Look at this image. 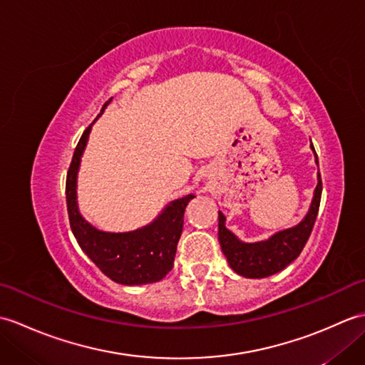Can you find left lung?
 <instances>
[{"mask_svg": "<svg viewBox=\"0 0 365 365\" xmlns=\"http://www.w3.org/2000/svg\"><path fill=\"white\" fill-rule=\"evenodd\" d=\"M312 150L315 152L314 145L311 144ZM315 163L319 165V158L315 153ZM320 199H322V177L319 173V185L314 191V199L311 208H309L307 215L304 216L299 224L294 227L285 229L281 232H276L265 242L257 243H245L237 235L226 227V216L221 212L218 213V237L221 251L226 255L230 268L235 271L237 274L251 277V279H260L268 277L271 274H276L282 271L287 265L298 257L301 254L302 247L306 246L311 232L314 229V224L319 215L320 208Z\"/></svg>", "mask_w": 365, "mask_h": 365, "instance_id": "8db88e82", "label": "left lung"}]
</instances>
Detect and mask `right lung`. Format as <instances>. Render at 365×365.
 Masks as SVG:
<instances>
[{
  "instance_id": "1",
  "label": "right lung",
  "mask_w": 365,
  "mask_h": 365,
  "mask_svg": "<svg viewBox=\"0 0 365 365\" xmlns=\"http://www.w3.org/2000/svg\"><path fill=\"white\" fill-rule=\"evenodd\" d=\"M110 102L103 105L102 113ZM91 128L92 125L84 130L76 144L66 180L67 212L73 235L88 257L114 282L123 285L158 282L174 267L185 208L195 195L173 200L157 220L138 230L114 234L96 229L83 218L76 204V175Z\"/></svg>"
}]
</instances>
